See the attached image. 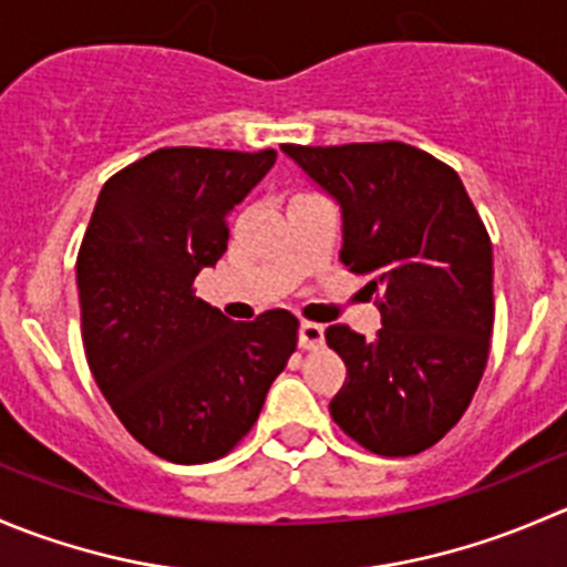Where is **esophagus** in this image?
<instances>
[{"label":"esophagus","instance_id":"esophagus-1","mask_svg":"<svg viewBox=\"0 0 567 567\" xmlns=\"http://www.w3.org/2000/svg\"><path fill=\"white\" fill-rule=\"evenodd\" d=\"M299 346L305 351H316L323 346V327L312 321H301L299 327Z\"/></svg>","mask_w":567,"mask_h":567}]
</instances>
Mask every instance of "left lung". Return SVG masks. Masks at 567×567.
<instances>
[{
	"label": "left lung",
	"instance_id": "8db88e82",
	"mask_svg": "<svg viewBox=\"0 0 567 567\" xmlns=\"http://www.w3.org/2000/svg\"><path fill=\"white\" fill-rule=\"evenodd\" d=\"M343 218L340 262L379 296L377 340L327 329L346 362L329 401L340 430L382 457L435 446L463 417L493 334V246L446 163L415 146H282Z\"/></svg>",
	"mask_w": 567,
	"mask_h": 567
}]
</instances>
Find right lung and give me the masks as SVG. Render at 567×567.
I'll list each match as a JSON object with an SVG mask.
<instances>
[{"label":"right lung","instance_id":"1","mask_svg":"<svg viewBox=\"0 0 567 567\" xmlns=\"http://www.w3.org/2000/svg\"><path fill=\"white\" fill-rule=\"evenodd\" d=\"M274 163V150H157L104 183L82 238L87 365L126 432L168 463L238 446L296 351L288 310L240 323L194 293L227 251V216Z\"/></svg>","mask_w":567,"mask_h":567}]
</instances>
